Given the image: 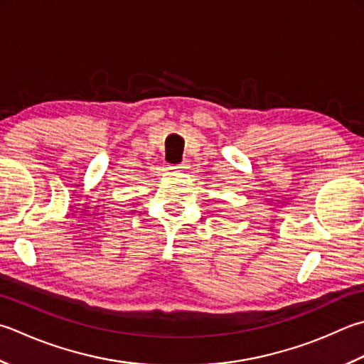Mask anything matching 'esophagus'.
<instances>
[{"instance_id": "obj_1", "label": "esophagus", "mask_w": 364, "mask_h": 364, "mask_svg": "<svg viewBox=\"0 0 364 364\" xmlns=\"http://www.w3.org/2000/svg\"><path fill=\"white\" fill-rule=\"evenodd\" d=\"M170 168H172V170H183V168H186V164H184V162L175 164V166H170Z\"/></svg>"}]
</instances>
